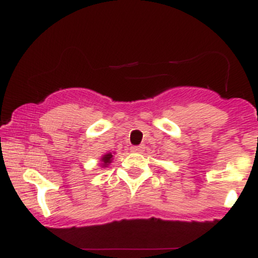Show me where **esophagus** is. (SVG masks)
<instances>
[{"instance_id":"34e87169","label":"esophagus","mask_w":258,"mask_h":258,"mask_svg":"<svg viewBox=\"0 0 258 258\" xmlns=\"http://www.w3.org/2000/svg\"><path fill=\"white\" fill-rule=\"evenodd\" d=\"M131 150L132 153H142L144 150V146H135V147H131Z\"/></svg>"}]
</instances>
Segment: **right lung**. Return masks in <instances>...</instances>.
Segmentation results:
<instances>
[{"label": "right lung", "mask_w": 258, "mask_h": 258, "mask_svg": "<svg viewBox=\"0 0 258 258\" xmlns=\"http://www.w3.org/2000/svg\"><path fill=\"white\" fill-rule=\"evenodd\" d=\"M111 160H112V154L111 153L103 155L102 156V167L108 166V165L111 162Z\"/></svg>", "instance_id": "add662e5"}]
</instances>
